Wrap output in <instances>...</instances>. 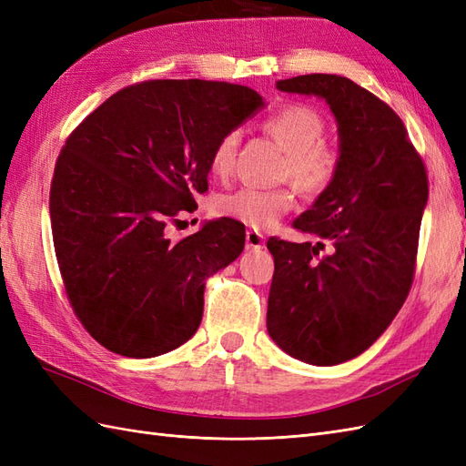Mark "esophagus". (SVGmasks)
<instances>
[{"instance_id":"obj_1","label":"esophagus","mask_w":466,"mask_h":466,"mask_svg":"<svg viewBox=\"0 0 466 466\" xmlns=\"http://www.w3.org/2000/svg\"><path fill=\"white\" fill-rule=\"evenodd\" d=\"M247 248L248 250H260L264 248V235L258 231H247Z\"/></svg>"}]
</instances>
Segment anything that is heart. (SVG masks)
<instances>
[{"mask_svg": "<svg viewBox=\"0 0 466 466\" xmlns=\"http://www.w3.org/2000/svg\"><path fill=\"white\" fill-rule=\"evenodd\" d=\"M262 130L288 153L281 177L289 178L299 192L319 196L332 185L340 157L334 147L322 142L327 122L320 112L307 105H286L264 118ZM238 139L241 134L231 130L214 147L209 168L218 178L233 173ZM214 208L223 218L241 221L252 229H266L293 208V194L288 188L245 187L218 196Z\"/></svg>", "mask_w": 466, "mask_h": 466, "instance_id": "obj_1", "label": "heart"}]
</instances>
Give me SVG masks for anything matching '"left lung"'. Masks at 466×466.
<instances>
[{
	"mask_svg": "<svg viewBox=\"0 0 466 466\" xmlns=\"http://www.w3.org/2000/svg\"><path fill=\"white\" fill-rule=\"evenodd\" d=\"M284 93L324 98L338 124V173L293 228L317 243L268 238L274 278L266 329L291 358L338 365L387 330L412 286L428 175L402 120L348 77L281 79ZM329 246L327 258L318 252Z\"/></svg>",
	"mask_w": 466,
	"mask_h": 466,
	"instance_id": "8db88e82",
	"label": "left lung"
}]
</instances>
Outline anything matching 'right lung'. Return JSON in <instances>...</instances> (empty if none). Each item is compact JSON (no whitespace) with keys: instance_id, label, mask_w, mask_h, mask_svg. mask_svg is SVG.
Masks as SVG:
<instances>
[{"instance_id":"1","label":"right lung","mask_w":466,"mask_h":466,"mask_svg":"<svg viewBox=\"0 0 466 466\" xmlns=\"http://www.w3.org/2000/svg\"><path fill=\"white\" fill-rule=\"evenodd\" d=\"M264 106L250 87L153 79L120 89L67 137L54 168L50 221L67 299L95 340L155 358L202 322L206 279L245 248L235 219L171 237L208 190L219 139Z\"/></svg>"}]
</instances>
